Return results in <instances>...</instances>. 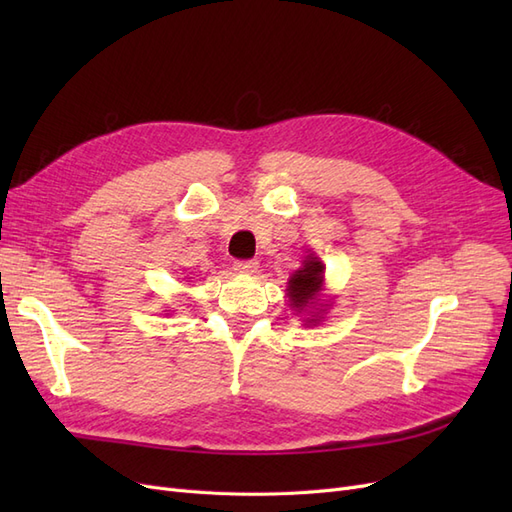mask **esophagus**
Returning <instances> with one entry per match:
<instances>
[{
  "instance_id": "esophagus-1",
  "label": "esophagus",
  "mask_w": 512,
  "mask_h": 512,
  "mask_svg": "<svg viewBox=\"0 0 512 512\" xmlns=\"http://www.w3.org/2000/svg\"><path fill=\"white\" fill-rule=\"evenodd\" d=\"M235 271L237 273H245V275H252L258 271V260H237L235 262Z\"/></svg>"
}]
</instances>
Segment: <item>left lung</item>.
Returning <instances> with one entry per match:
<instances>
[{"instance_id": "left-lung-1", "label": "left lung", "mask_w": 512, "mask_h": 512, "mask_svg": "<svg viewBox=\"0 0 512 512\" xmlns=\"http://www.w3.org/2000/svg\"><path fill=\"white\" fill-rule=\"evenodd\" d=\"M322 282H324V265L322 260L314 254H309L305 260H303V267L294 271L290 275L288 280V288H286V294H288V303L290 307L294 309V312L301 314L305 312L309 307L316 309V301H318V294L322 290ZM324 305L320 303L318 312H309L314 314V318H307L305 322L307 324H314L318 322V314H322Z\"/></svg>"}]
</instances>
